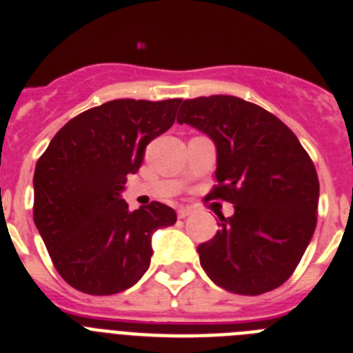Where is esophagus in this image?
<instances>
[{"instance_id":"34e87169","label":"esophagus","mask_w":353,"mask_h":353,"mask_svg":"<svg viewBox=\"0 0 353 353\" xmlns=\"http://www.w3.org/2000/svg\"><path fill=\"white\" fill-rule=\"evenodd\" d=\"M192 214V208L191 207H180L179 208V219H185L187 215Z\"/></svg>"}]
</instances>
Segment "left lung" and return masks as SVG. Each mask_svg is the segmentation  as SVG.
Returning <instances> with one entry per match:
<instances>
[{"mask_svg": "<svg viewBox=\"0 0 353 353\" xmlns=\"http://www.w3.org/2000/svg\"><path fill=\"white\" fill-rule=\"evenodd\" d=\"M217 146V183L207 199L235 205L221 230L198 245L212 281L239 295L281 286L316 228L320 183L310 154L277 117L232 95L183 101L176 117Z\"/></svg>", "mask_w": 353, "mask_h": 353, "instance_id": "8db88e82", "label": "left lung"}]
</instances>
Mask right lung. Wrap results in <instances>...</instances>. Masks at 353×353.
Instances as JSON below:
<instances>
[{"mask_svg": "<svg viewBox=\"0 0 353 353\" xmlns=\"http://www.w3.org/2000/svg\"><path fill=\"white\" fill-rule=\"evenodd\" d=\"M182 99H118L67 121L35 166L33 221L72 288L113 295L150 267L152 233L176 223L159 201L129 212L120 192L152 139L174 123Z\"/></svg>", "mask_w": 353, "mask_h": 353, "instance_id": "1", "label": "right lung"}]
</instances>
